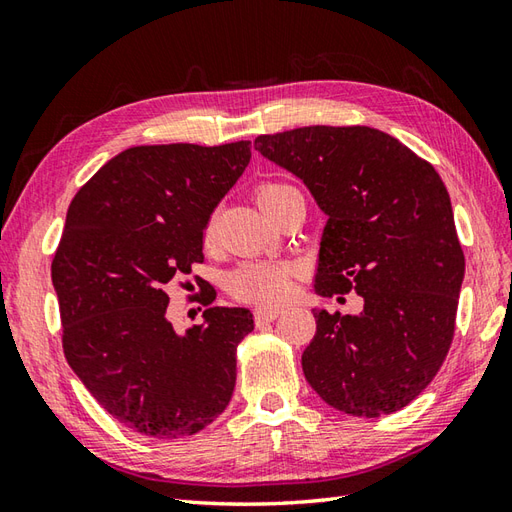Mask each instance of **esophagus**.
Here are the masks:
<instances>
[{"instance_id": "1", "label": "esophagus", "mask_w": 512, "mask_h": 512, "mask_svg": "<svg viewBox=\"0 0 512 512\" xmlns=\"http://www.w3.org/2000/svg\"><path fill=\"white\" fill-rule=\"evenodd\" d=\"M279 314H281V308H266V306L255 308V321H257V325L270 323V321H275Z\"/></svg>"}]
</instances>
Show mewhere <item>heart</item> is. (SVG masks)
<instances>
[{
	"label": "heart",
	"mask_w": 512,
	"mask_h": 512,
	"mask_svg": "<svg viewBox=\"0 0 512 512\" xmlns=\"http://www.w3.org/2000/svg\"><path fill=\"white\" fill-rule=\"evenodd\" d=\"M297 189L288 184L268 182L257 189V204L268 213L279 198ZM213 237V224L206 226V239ZM292 279H295V266L275 264V262H248L239 266L228 279V290L239 301L259 303V306H275L286 301L292 292Z\"/></svg>",
	"instance_id": "1"
}]
</instances>
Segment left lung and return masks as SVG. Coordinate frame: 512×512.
Masks as SVG:
<instances>
[{
  "instance_id": "obj_1",
  "label": "left lung",
  "mask_w": 512,
  "mask_h": 512,
  "mask_svg": "<svg viewBox=\"0 0 512 512\" xmlns=\"http://www.w3.org/2000/svg\"><path fill=\"white\" fill-rule=\"evenodd\" d=\"M255 149L328 215L314 292L363 297L358 314L312 310L317 334L301 356L310 387L358 418L407 407L447 358L464 279L438 171L372 127H299L257 136Z\"/></svg>"
}]
</instances>
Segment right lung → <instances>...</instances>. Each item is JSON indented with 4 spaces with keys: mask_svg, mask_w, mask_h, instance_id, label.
Segmentation results:
<instances>
[{
    "mask_svg": "<svg viewBox=\"0 0 512 512\" xmlns=\"http://www.w3.org/2000/svg\"><path fill=\"white\" fill-rule=\"evenodd\" d=\"M248 162V140L125 149L65 215L52 259L65 358L96 402L143 436H193L231 402L253 314L213 306L176 332L165 288L204 262L202 231Z\"/></svg>",
    "mask_w": 512,
    "mask_h": 512,
    "instance_id": "add662e5",
    "label": "right lung"
}]
</instances>
